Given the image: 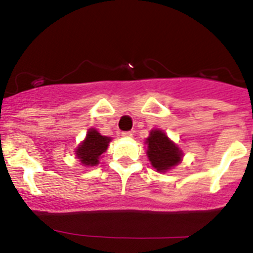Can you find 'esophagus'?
<instances>
[{
  "instance_id": "obj_1",
  "label": "esophagus",
  "mask_w": 253,
  "mask_h": 253,
  "mask_svg": "<svg viewBox=\"0 0 253 253\" xmlns=\"http://www.w3.org/2000/svg\"><path fill=\"white\" fill-rule=\"evenodd\" d=\"M122 135L124 138H131L133 137V133H131V131H123Z\"/></svg>"
}]
</instances>
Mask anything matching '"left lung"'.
I'll list each match as a JSON object with an SVG mask.
<instances>
[{
  "label": "left lung",
  "mask_w": 253,
  "mask_h": 253,
  "mask_svg": "<svg viewBox=\"0 0 253 253\" xmlns=\"http://www.w3.org/2000/svg\"><path fill=\"white\" fill-rule=\"evenodd\" d=\"M146 143L148 144L147 148L148 160L158 172H166L167 169L181 162L182 152L175 143L169 140V138L162 130L158 129L152 130Z\"/></svg>",
  "instance_id": "8db88e82"
}]
</instances>
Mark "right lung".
<instances>
[{
	"label": "right lung",
	"instance_id": "right-lung-1",
	"mask_svg": "<svg viewBox=\"0 0 253 253\" xmlns=\"http://www.w3.org/2000/svg\"><path fill=\"white\" fill-rule=\"evenodd\" d=\"M110 140V138L101 135L96 129H90L84 142L76 149V156L84 166H96L99 165L100 157L107 149Z\"/></svg>",
	"mask_w": 253,
	"mask_h": 253
}]
</instances>
